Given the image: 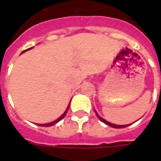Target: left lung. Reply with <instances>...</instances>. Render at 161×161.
Here are the masks:
<instances>
[{
    "instance_id": "left-lung-1",
    "label": "left lung",
    "mask_w": 161,
    "mask_h": 161,
    "mask_svg": "<svg viewBox=\"0 0 161 161\" xmlns=\"http://www.w3.org/2000/svg\"><path fill=\"white\" fill-rule=\"evenodd\" d=\"M95 113H96V114H97V116L98 119H100L102 122H103L104 123H106V124L108 125V126H112V127H114V128H123V127H126V126H128L129 125H130V124H129V125H115V124H113V123H109V122H107L106 120H105V119H103L102 118H101L100 116L97 114V113L96 111H95Z\"/></svg>"
}]
</instances>
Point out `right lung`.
I'll use <instances>...</instances> for the list:
<instances>
[{"mask_svg": "<svg viewBox=\"0 0 161 161\" xmlns=\"http://www.w3.org/2000/svg\"><path fill=\"white\" fill-rule=\"evenodd\" d=\"M31 48H32V47L29 48V49H26V50H25V51H23V52H22V53H23V52H25V51H27V50H30V49H31ZM69 106H70V103H69V105H68V108H67V109H66V110H65V112H64V113L63 114L61 115V116H60V117L59 118V119H56V120H55V121H54V122H52V123H45V124H38V126H53V125H55V123H57L58 122H59V121H60V120H62V119H63L65 117V115H66L67 112H68V108H69Z\"/></svg>", "mask_w": 161, "mask_h": 161, "instance_id": "1", "label": "right lung"}]
</instances>
